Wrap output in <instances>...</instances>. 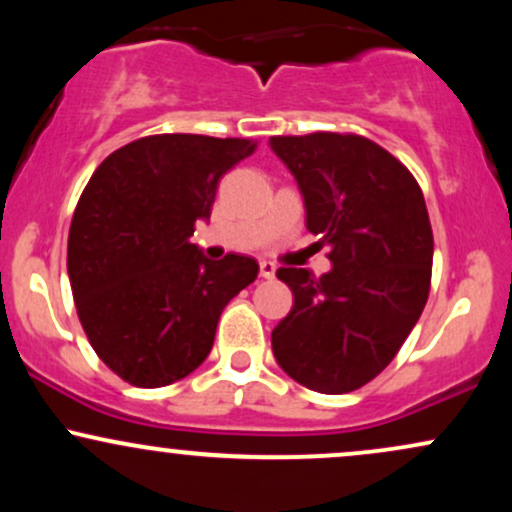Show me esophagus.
Wrapping results in <instances>:
<instances>
[{"label":"esophagus","instance_id":"1","mask_svg":"<svg viewBox=\"0 0 512 512\" xmlns=\"http://www.w3.org/2000/svg\"><path fill=\"white\" fill-rule=\"evenodd\" d=\"M274 272H276L274 262H267V260L260 262V276H262V279H272Z\"/></svg>","mask_w":512,"mask_h":512}]
</instances>
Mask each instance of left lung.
I'll list each match as a JSON object with an SVG mask.
<instances>
[{"label":"left lung","instance_id":"8db88e82","mask_svg":"<svg viewBox=\"0 0 512 512\" xmlns=\"http://www.w3.org/2000/svg\"><path fill=\"white\" fill-rule=\"evenodd\" d=\"M296 175L308 231L330 245L332 269L281 267L291 313L274 327L276 363L322 395L363 387L397 356L428 301L433 231L419 182L361 134L272 137Z\"/></svg>","mask_w":512,"mask_h":512}]
</instances>
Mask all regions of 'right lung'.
Wrapping results in <instances>:
<instances>
[{"label":"right lung","mask_w":512,"mask_h":512,"mask_svg":"<svg viewBox=\"0 0 512 512\" xmlns=\"http://www.w3.org/2000/svg\"><path fill=\"white\" fill-rule=\"evenodd\" d=\"M255 149L252 139L151 134L113 151L81 192L67 243L76 315L125 383L190 375L214 346L223 308L257 279L252 257L211 262L190 243L219 180Z\"/></svg>","instance_id":"right-lung-1"}]
</instances>
